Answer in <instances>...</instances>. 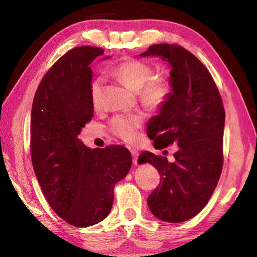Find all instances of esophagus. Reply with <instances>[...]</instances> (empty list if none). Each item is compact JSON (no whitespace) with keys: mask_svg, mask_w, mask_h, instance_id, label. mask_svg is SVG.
I'll return each instance as SVG.
<instances>
[{"mask_svg":"<svg viewBox=\"0 0 257 257\" xmlns=\"http://www.w3.org/2000/svg\"><path fill=\"white\" fill-rule=\"evenodd\" d=\"M130 152H132V156H133V161H134V165L137 166L138 165V157H139V152L137 150H130Z\"/></svg>","mask_w":257,"mask_h":257,"instance_id":"obj_1","label":"esophagus"}]
</instances>
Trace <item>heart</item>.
I'll use <instances>...</instances> for the list:
<instances>
[{
    "label": "heart",
    "mask_w": 257,
    "mask_h": 257,
    "mask_svg": "<svg viewBox=\"0 0 257 257\" xmlns=\"http://www.w3.org/2000/svg\"><path fill=\"white\" fill-rule=\"evenodd\" d=\"M154 68L150 65L137 59H127L119 63L111 69L116 76L132 90L139 92L140 99L149 107H160L171 94V85L168 78L154 77ZM102 88V78L97 77L91 81L89 94L91 103L95 107L99 105ZM141 125V118L138 114H118L113 117L109 127L111 132L127 143H133L138 137V129Z\"/></svg>",
    "instance_id": "1"
}]
</instances>
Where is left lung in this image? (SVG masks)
<instances>
[{
    "label": "left lung",
    "mask_w": 257,
    "mask_h": 257,
    "mask_svg": "<svg viewBox=\"0 0 257 257\" xmlns=\"http://www.w3.org/2000/svg\"><path fill=\"white\" fill-rule=\"evenodd\" d=\"M140 56L161 57L171 68V94L147 124V135L159 149L179 146L173 162L149 151L139 156V165L148 162L161 176L147 203L161 221L184 222L206 205L220 179L224 107L210 72L185 48L156 44Z\"/></svg>",
    "instance_id": "8db88e82"
}]
</instances>
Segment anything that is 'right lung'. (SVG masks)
<instances>
[{"label":"right lung","instance_id":"obj_1","mask_svg":"<svg viewBox=\"0 0 257 257\" xmlns=\"http://www.w3.org/2000/svg\"><path fill=\"white\" fill-rule=\"evenodd\" d=\"M101 55L98 47L68 51L43 77L32 106L31 158L37 181L54 212L78 227L106 219L114 184L133 165L122 146L90 149L78 139L94 116L90 64Z\"/></svg>","mask_w":257,"mask_h":257}]
</instances>
